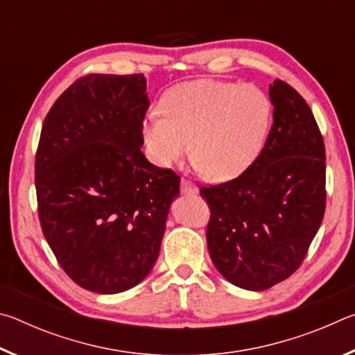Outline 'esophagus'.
I'll list each match as a JSON object with an SVG mask.
<instances>
[{"label":"esophagus","instance_id":"esophagus-1","mask_svg":"<svg viewBox=\"0 0 355 355\" xmlns=\"http://www.w3.org/2000/svg\"><path fill=\"white\" fill-rule=\"evenodd\" d=\"M197 186L192 184L191 182H188V180H182V192L183 194H197Z\"/></svg>","mask_w":355,"mask_h":355}]
</instances>
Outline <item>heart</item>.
Returning <instances> with one entry per match:
<instances>
[{
    "label": "heart",
    "mask_w": 355,
    "mask_h": 355,
    "mask_svg": "<svg viewBox=\"0 0 355 355\" xmlns=\"http://www.w3.org/2000/svg\"><path fill=\"white\" fill-rule=\"evenodd\" d=\"M161 114H150L144 122L150 159L171 167L192 150L197 169L213 182H227L260 155L272 106L254 84L200 80L167 92Z\"/></svg>",
    "instance_id": "b5f03b06"
}]
</instances>
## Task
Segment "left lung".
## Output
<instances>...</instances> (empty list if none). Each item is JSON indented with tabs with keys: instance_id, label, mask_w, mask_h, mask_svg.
Listing matches in <instances>:
<instances>
[{
	"instance_id": "8db88e82",
	"label": "left lung",
	"mask_w": 355,
	"mask_h": 355,
	"mask_svg": "<svg viewBox=\"0 0 355 355\" xmlns=\"http://www.w3.org/2000/svg\"><path fill=\"white\" fill-rule=\"evenodd\" d=\"M272 127L257 159L230 182L203 186L207 243L218 271L250 291L302 264L326 211V148L313 112L282 80L269 86Z\"/></svg>"
}]
</instances>
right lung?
Returning a JSON list of instances; mask_svg holds the SVG:
<instances>
[{"mask_svg":"<svg viewBox=\"0 0 355 355\" xmlns=\"http://www.w3.org/2000/svg\"><path fill=\"white\" fill-rule=\"evenodd\" d=\"M144 75L91 73L64 91L35 153L39 220L65 274L84 290L127 291L159 254L180 177L141 152Z\"/></svg>","mask_w":355,"mask_h":355,"instance_id":"1","label":"right lung"}]
</instances>
